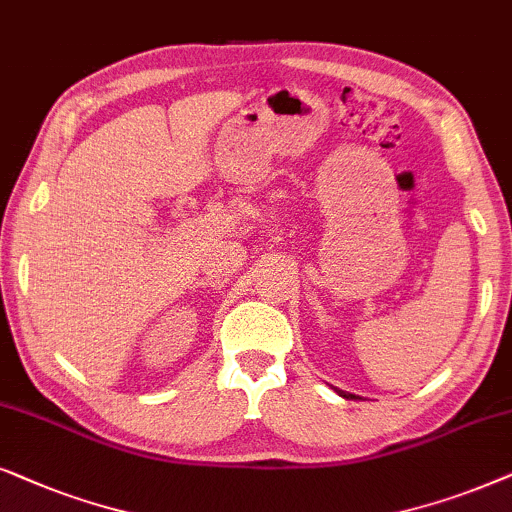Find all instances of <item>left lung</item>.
Segmentation results:
<instances>
[{
  "label": "left lung",
  "mask_w": 512,
  "mask_h": 512,
  "mask_svg": "<svg viewBox=\"0 0 512 512\" xmlns=\"http://www.w3.org/2000/svg\"><path fill=\"white\" fill-rule=\"evenodd\" d=\"M339 395H342V398H356V395H353V393H346V391H339Z\"/></svg>",
  "instance_id": "8db88e82"
}]
</instances>
